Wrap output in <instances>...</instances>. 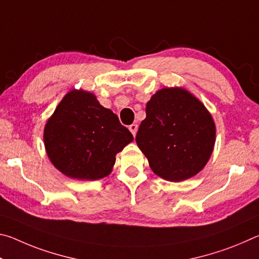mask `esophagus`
I'll return each mask as SVG.
<instances>
[{"mask_svg":"<svg viewBox=\"0 0 259 259\" xmlns=\"http://www.w3.org/2000/svg\"><path fill=\"white\" fill-rule=\"evenodd\" d=\"M129 130L131 131V134H133V135H134V137H135L136 134H137L138 125H137V124H131V125H129Z\"/></svg>","mask_w":259,"mask_h":259,"instance_id":"esophagus-1","label":"esophagus"}]
</instances>
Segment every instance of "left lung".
Here are the masks:
<instances>
[{"label": "left lung", "instance_id": "8db88e82", "mask_svg": "<svg viewBox=\"0 0 259 259\" xmlns=\"http://www.w3.org/2000/svg\"><path fill=\"white\" fill-rule=\"evenodd\" d=\"M214 137L212 117L199 99L185 89L164 88L147 103L136 143L154 174L181 182L202 170Z\"/></svg>", "mask_w": 259, "mask_h": 259}]
</instances>
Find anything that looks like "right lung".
<instances>
[{
	"label": "right lung",
	"mask_w": 259,
	"mask_h": 259,
	"mask_svg": "<svg viewBox=\"0 0 259 259\" xmlns=\"http://www.w3.org/2000/svg\"><path fill=\"white\" fill-rule=\"evenodd\" d=\"M133 140L116 114L82 90L65 96L45 128L52 164L66 176L84 181L108 176L115 155Z\"/></svg>",
	"instance_id": "right-lung-1"
}]
</instances>
